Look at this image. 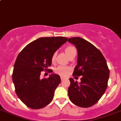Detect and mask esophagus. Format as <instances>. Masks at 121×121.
Returning <instances> with one entry per match:
<instances>
[{
	"instance_id": "1",
	"label": "esophagus",
	"mask_w": 121,
	"mask_h": 121,
	"mask_svg": "<svg viewBox=\"0 0 121 121\" xmlns=\"http://www.w3.org/2000/svg\"><path fill=\"white\" fill-rule=\"evenodd\" d=\"M65 79V77H61V81H63V80H64V79Z\"/></svg>"
}]
</instances>
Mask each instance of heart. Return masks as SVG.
Returning a JSON list of instances; mask_svg holds the SVG:
<instances>
[{
	"label": "heart",
	"mask_w": 121,
	"mask_h": 121,
	"mask_svg": "<svg viewBox=\"0 0 121 121\" xmlns=\"http://www.w3.org/2000/svg\"><path fill=\"white\" fill-rule=\"evenodd\" d=\"M65 52L67 54V56L69 57L73 54L77 52V51H76V49L75 47H73L72 46H67V47L65 48ZM55 58H56V53H54L52 55V61H55ZM69 70H70V68L69 67L60 66L55 69V72L56 73L59 74V75L61 76H66L68 73Z\"/></svg>",
	"instance_id": "b5f03b06"
}]
</instances>
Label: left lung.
<instances>
[{"mask_svg":"<svg viewBox=\"0 0 121 121\" xmlns=\"http://www.w3.org/2000/svg\"><path fill=\"white\" fill-rule=\"evenodd\" d=\"M78 52L77 65L73 75L82 76L81 82L69 78L68 95L72 103L81 107H89L99 100L107 87L109 69L101 51L81 37L69 39Z\"/></svg>","mask_w":121,"mask_h":121,"instance_id":"8db88e82","label":"left lung"}]
</instances>
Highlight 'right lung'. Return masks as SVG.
Here are the masks:
<instances>
[{
  "mask_svg": "<svg viewBox=\"0 0 121 121\" xmlns=\"http://www.w3.org/2000/svg\"><path fill=\"white\" fill-rule=\"evenodd\" d=\"M67 40L63 37L39 38L24 48L17 56L13 81L18 97L29 108H43L52 100L60 77L51 73L48 78L41 79L40 74L48 70L52 55Z\"/></svg>",
  "mask_w": 121,
  "mask_h": 121,
  "instance_id": "add662e5",
  "label": "right lung"
}]
</instances>
